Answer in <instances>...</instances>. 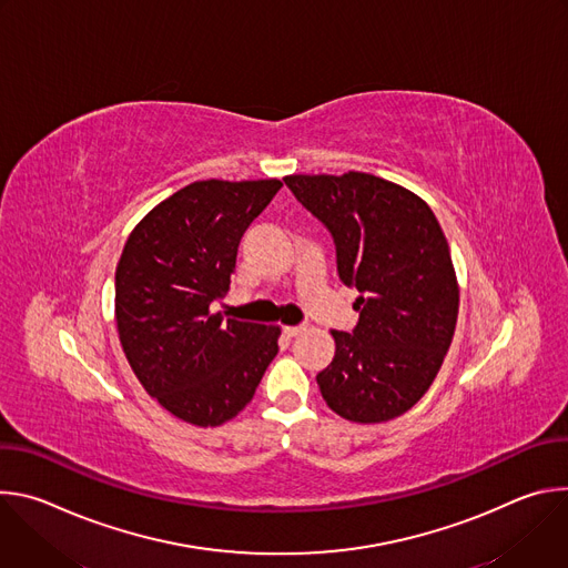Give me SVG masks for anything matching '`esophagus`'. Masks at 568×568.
<instances>
[{
    "mask_svg": "<svg viewBox=\"0 0 568 568\" xmlns=\"http://www.w3.org/2000/svg\"><path fill=\"white\" fill-rule=\"evenodd\" d=\"M303 331H305L303 326H285V328H283V335H285L287 339H294V337H298Z\"/></svg>",
    "mask_w": 568,
    "mask_h": 568,
    "instance_id": "obj_1",
    "label": "esophagus"
}]
</instances>
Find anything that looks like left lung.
I'll use <instances>...</instances> for the list:
<instances>
[{"label": "left lung", "mask_w": 568, "mask_h": 568, "mask_svg": "<svg viewBox=\"0 0 568 568\" xmlns=\"http://www.w3.org/2000/svg\"><path fill=\"white\" fill-rule=\"evenodd\" d=\"M283 182L326 224L339 278L359 292L355 331H333L321 395L351 423L393 420L427 393L454 337L458 283L445 233L425 200L368 173Z\"/></svg>", "instance_id": "8db88e82"}]
</instances>
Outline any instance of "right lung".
Listing matches in <instances>:
<instances>
[{"label":"right lung","instance_id":"add662e5","mask_svg":"<svg viewBox=\"0 0 568 568\" xmlns=\"http://www.w3.org/2000/svg\"><path fill=\"white\" fill-rule=\"evenodd\" d=\"M283 184L193 182L156 204L130 233L116 265L123 353L161 407L217 427L252 402L278 353V326L211 310L231 285L242 233Z\"/></svg>","mask_w":568,"mask_h":568}]
</instances>
